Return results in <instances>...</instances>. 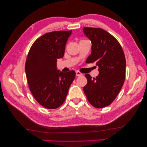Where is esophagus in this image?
Instances as JSON below:
<instances>
[{
	"label": "esophagus",
	"mask_w": 147,
	"mask_h": 147,
	"mask_svg": "<svg viewBox=\"0 0 147 147\" xmlns=\"http://www.w3.org/2000/svg\"><path fill=\"white\" fill-rule=\"evenodd\" d=\"M76 75L77 76H81L83 75V74H82V73H80V71H76Z\"/></svg>",
	"instance_id": "34e87169"
}]
</instances>
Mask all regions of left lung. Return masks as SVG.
<instances>
[{
    "label": "left lung",
    "instance_id": "8db88e82",
    "mask_svg": "<svg viewBox=\"0 0 147 147\" xmlns=\"http://www.w3.org/2000/svg\"><path fill=\"white\" fill-rule=\"evenodd\" d=\"M83 32L92 42V52L86 62H95L99 71L95 78L85 74L88 83L83 91L90 104L103 108L114 100L123 87L126 75L125 56L119 43L105 30L85 27Z\"/></svg>",
    "mask_w": 147,
    "mask_h": 147
}]
</instances>
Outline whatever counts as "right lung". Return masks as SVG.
<instances>
[{
	"label": "right lung",
	"instance_id": "add662e5",
	"mask_svg": "<svg viewBox=\"0 0 147 147\" xmlns=\"http://www.w3.org/2000/svg\"><path fill=\"white\" fill-rule=\"evenodd\" d=\"M72 31H55L45 34L33 43L28 54L25 71L34 98L47 109L60 107L65 101L76 73H62L57 69Z\"/></svg>",
	"mask_w": 147,
	"mask_h": 147
}]
</instances>
